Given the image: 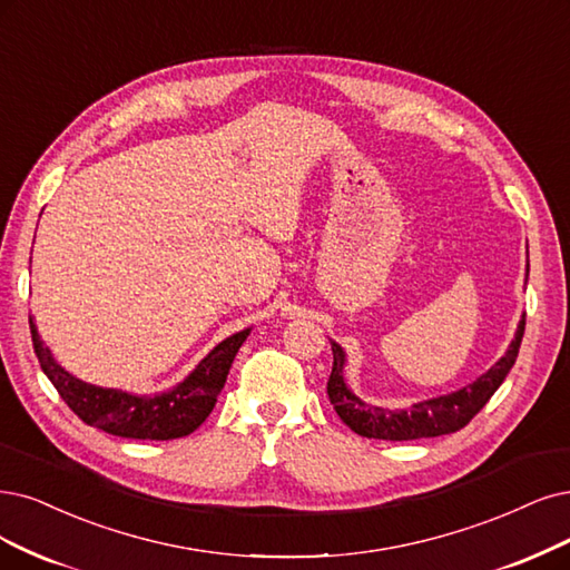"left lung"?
<instances>
[{
	"label": "left lung",
	"instance_id": "8db88e82",
	"mask_svg": "<svg viewBox=\"0 0 570 570\" xmlns=\"http://www.w3.org/2000/svg\"><path fill=\"white\" fill-rule=\"evenodd\" d=\"M525 328V314L519 322L514 341L502 360L491 366L487 373L468 387H462L453 394L428 399V402L413 404L409 411H387L381 406H368L360 396H354L345 381H343V366H345V352L341 345L331 343L333 350V371L328 377V399L341 415L343 423L362 436L368 439H387V441H411V439H425V436H441L451 434L465 428L470 420L487 406L489 399L508 377L510 368L517 362V354L521 347Z\"/></svg>",
	"mask_w": 570,
	"mask_h": 570
}]
</instances>
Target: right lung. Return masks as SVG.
Segmentation results:
<instances>
[{"label": "right lung", "mask_w": 570, "mask_h": 570, "mask_svg": "<svg viewBox=\"0 0 570 570\" xmlns=\"http://www.w3.org/2000/svg\"><path fill=\"white\" fill-rule=\"evenodd\" d=\"M35 354L41 371L47 373L58 394L83 423L115 436L126 439H178L195 432L208 413L227 381L232 362L246 341L248 328L229 335L214 352L204 356L202 364L189 373L171 392L155 396H136L121 390H105L70 375L53 362L51 350L39 341V333L30 320Z\"/></svg>", "instance_id": "add662e5"}]
</instances>
